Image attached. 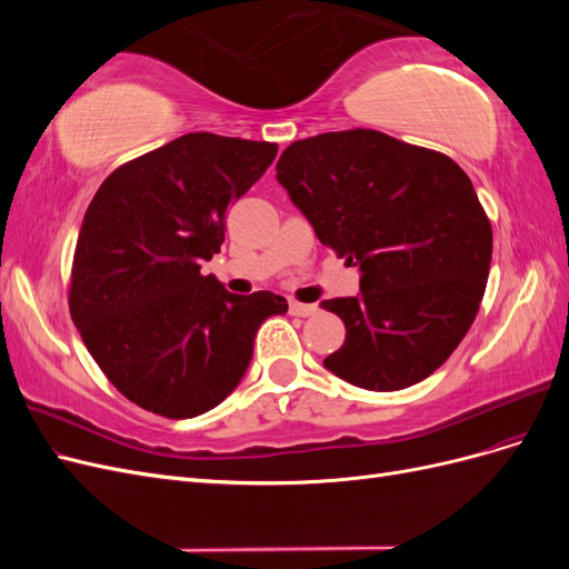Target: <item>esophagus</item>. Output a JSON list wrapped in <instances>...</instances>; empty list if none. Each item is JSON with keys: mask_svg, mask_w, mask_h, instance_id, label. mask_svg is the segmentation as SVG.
<instances>
[{"mask_svg": "<svg viewBox=\"0 0 569 569\" xmlns=\"http://www.w3.org/2000/svg\"><path fill=\"white\" fill-rule=\"evenodd\" d=\"M318 308L313 303H299V301H289V313L291 316H299V318H308L313 316Z\"/></svg>", "mask_w": 569, "mask_h": 569, "instance_id": "obj_1", "label": "esophagus"}]
</instances>
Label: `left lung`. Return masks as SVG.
<instances>
[{
	"label": "left lung",
	"instance_id": "1",
	"mask_svg": "<svg viewBox=\"0 0 569 569\" xmlns=\"http://www.w3.org/2000/svg\"><path fill=\"white\" fill-rule=\"evenodd\" d=\"M278 180L325 247L360 270V295L322 301L347 339L325 358L370 391L422 382L479 311L491 222L446 153L356 128L289 144Z\"/></svg>",
	"mask_w": 569,
	"mask_h": 569
}]
</instances>
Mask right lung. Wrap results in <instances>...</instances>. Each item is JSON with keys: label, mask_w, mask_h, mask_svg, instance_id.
<instances>
[{"label": "right lung", "mask_w": 569, "mask_h": 569, "mask_svg": "<svg viewBox=\"0 0 569 569\" xmlns=\"http://www.w3.org/2000/svg\"><path fill=\"white\" fill-rule=\"evenodd\" d=\"M278 144L189 132L101 182L78 234L68 308L97 366L140 408L170 420L216 408L242 380L258 327L287 313L272 291L230 295L201 274L226 213Z\"/></svg>", "instance_id": "obj_1"}]
</instances>
